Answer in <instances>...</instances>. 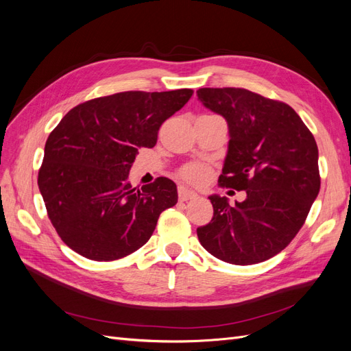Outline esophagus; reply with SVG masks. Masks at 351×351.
Here are the masks:
<instances>
[{"label": "esophagus", "instance_id": "obj_1", "mask_svg": "<svg viewBox=\"0 0 351 351\" xmlns=\"http://www.w3.org/2000/svg\"><path fill=\"white\" fill-rule=\"evenodd\" d=\"M197 197V195L193 192V190H189L183 186L178 187V199L182 202H186V200H190V199H195Z\"/></svg>", "mask_w": 351, "mask_h": 351}]
</instances>
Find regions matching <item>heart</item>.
Wrapping results in <instances>:
<instances>
[{"instance_id": "heart-1", "label": "heart", "mask_w": 351, "mask_h": 351, "mask_svg": "<svg viewBox=\"0 0 351 351\" xmlns=\"http://www.w3.org/2000/svg\"><path fill=\"white\" fill-rule=\"evenodd\" d=\"M180 176H182L189 183L199 184V183H204L206 180L208 168L204 164H189L182 168Z\"/></svg>"}]
</instances>
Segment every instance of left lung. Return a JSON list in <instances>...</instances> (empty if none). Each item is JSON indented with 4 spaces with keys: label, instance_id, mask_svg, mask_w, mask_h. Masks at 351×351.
<instances>
[{
    "label": "left lung",
    "instance_id": "1",
    "mask_svg": "<svg viewBox=\"0 0 351 351\" xmlns=\"http://www.w3.org/2000/svg\"><path fill=\"white\" fill-rule=\"evenodd\" d=\"M196 93L228 125L219 183L246 192L234 206L226 196H209L214 218L197 228L199 241L212 256L232 265L267 261L289 246L319 193L315 137L284 102L240 88Z\"/></svg>",
    "mask_w": 351,
    "mask_h": 351
}]
</instances>
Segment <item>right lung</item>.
<instances>
[{
    "mask_svg": "<svg viewBox=\"0 0 351 351\" xmlns=\"http://www.w3.org/2000/svg\"><path fill=\"white\" fill-rule=\"evenodd\" d=\"M192 89L120 92L70 110L51 132L38 186L58 236L82 256L107 262L151 239L161 212L177 204L167 177L136 189L130 168L154 147L161 124L184 107Z\"/></svg>",
    "mask_w": 351,
    "mask_h": 351,
    "instance_id": "obj_1",
    "label": "right lung"
}]
</instances>
